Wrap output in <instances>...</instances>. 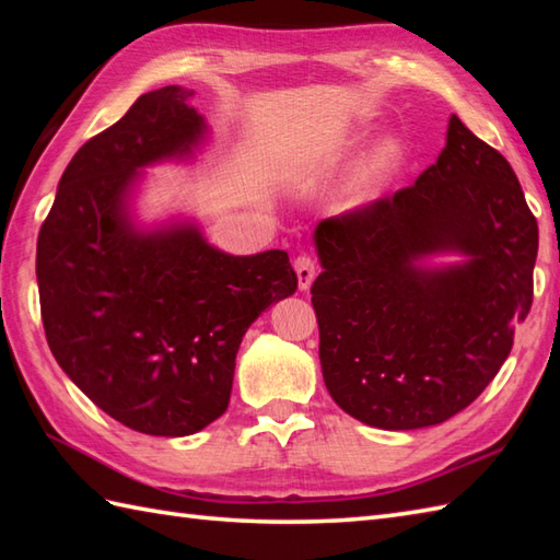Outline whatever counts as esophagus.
<instances>
[{"instance_id": "34e87169", "label": "esophagus", "mask_w": 560, "mask_h": 560, "mask_svg": "<svg viewBox=\"0 0 560 560\" xmlns=\"http://www.w3.org/2000/svg\"><path fill=\"white\" fill-rule=\"evenodd\" d=\"M293 269H295V273H299V287H301V291L311 289V283H313V279H315V273H317L315 261H313L311 257H307V255H301V257L293 259Z\"/></svg>"}]
</instances>
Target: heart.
Segmentation results:
<instances>
[{
	"label": "heart",
	"mask_w": 560,
	"mask_h": 560,
	"mask_svg": "<svg viewBox=\"0 0 560 560\" xmlns=\"http://www.w3.org/2000/svg\"><path fill=\"white\" fill-rule=\"evenodd\" d=\"M359 139H361V127H347L341 135L331 137L325 144V149L335 153H347ZM317 159H319V151L311 149L295 161V168L311 171L317 163ZM407 159H409V147L401 135L389 132L385 137H380L375 144L368 149L359 161H355L351 173L347 175V180H343V185L339 187V192L335 197V209L339 213H349V217L371 211L377 201L385 197L392 183L401 175L404 165H407Z\"/></svg>",
	"instance_id": "b5f03b06"
}]
</instances>
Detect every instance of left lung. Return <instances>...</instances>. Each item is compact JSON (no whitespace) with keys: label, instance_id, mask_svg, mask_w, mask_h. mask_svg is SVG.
<instances>
[{"label":"left lung","instance_id":"obj_1","mask_svg":"<svg viewBox=\"0 0 560 560\" xmlns=\"http://www.w3.org/2000/svg\"><path fill=\"white\" fill-rule=\"evenodd\" d=\"M313 241L319 363L353 419L385 431L443 423L501 371L532 307L539 229L510 163L457 115L419 180L317 223Z\"/></svg>","mask_w":560,"mask_h":560}]
</instances>
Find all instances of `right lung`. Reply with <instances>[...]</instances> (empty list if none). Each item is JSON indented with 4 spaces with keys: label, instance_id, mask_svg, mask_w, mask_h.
<instances>
[{
    "label": "right lung",
    "instance_id": "add662e5",
    "mask_svg": "<svg viewBox=\"0 0 560 560\" xmlns=\"http://www.w3.org/2000/svg\"><path fill=\"white\" fill-rule=\"evenodd\" d=\"M192 93H144L74 153L35 255L59 368L115 421L165 438L192 435L229 409L247 327L299 289L283 249L229 255L195 219H137L144 171L192 163L209 141Z\"/></svg>",
    "mask_w": 560,
    "mask_h": 560
}]
</instances>
